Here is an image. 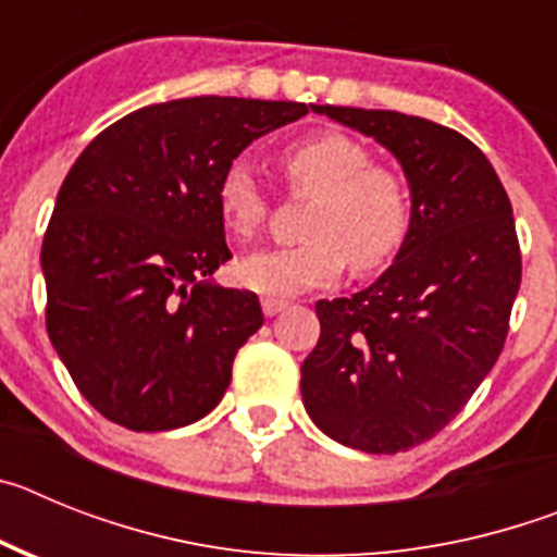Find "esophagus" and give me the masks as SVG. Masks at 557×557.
Returning <instances> with one entry per match:
<instances>
[{
  "label": "esophagus",
  "instance_id": "obj_1",
  "mask_svg": "<svg viewBox=\"0 0 557 557\" xmlns=\"http://www.w3.org/2000/svg\"><path fill=\"white\" fill-rule=\"evenodd\" d=\"M287 307H289V304L282 301V298H262V312L268 314V318H273V314L284 312V309H287Z\"/></svg>",
  "mask_w": 557,
  "mask_h": 557
}]
</instances>
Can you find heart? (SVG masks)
<instances>
[{"instance_id":"heart-1","label":"heart","mask_w":557,"mask_h":557,"mask_svg":"<svg viewBox=\"0 0 557 557\" xmlns=\"http://www.w3.org/2000/svg\"><path fill=\"white\" fill-rule=\"evenodd\" d=\"M295 189L314 191L304 220L307 239L245 256L239 284L259 295H298L329 287L351 262L359 273L385 268L401 250L412 225L407 184L371 150L343 133H318L282 152ZM218 206L225 228L250 239L268 214L262 181L248 159H234L220 175Z\"/></svg>"}]
</instances>
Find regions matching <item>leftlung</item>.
Instances as JSON below:
<instances>
[{"label":"left lung","instance_id":"left-lung-1","mask_svg":"<svg viewBox=\"0 0 557 557\" xmlns=\"http://www.w3.org/2000/svg\"><path fill=\"white\" fill-rule=\"evenodd\" d=\"M398 159L412 225L396 262L351 298L318 301L301 366L318 430L368 455L424 444L466 407L508 337L521 253L508 191L462 133L398 111L314 106Z\"/></svg>","mask_w":557,"mask_h":557}]
</instances>
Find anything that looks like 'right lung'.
Masks as SVG:
<instances>
[{
    "label": "right lung",
    "mask_w": 557,
    "mask_h": 557,
    "mask_svg": "<svg viewBox=\"0 0 557 557\" xmlns=\"http://www.w3.org/2000/svg\"><path fill=\"white\" fill-rule=\"evenodd\" d=\"M309 108L159 102L113 122L72 164L41 248L47 332L108 421L164 432L220 405L236 351L264 323L253 293L209 278L231 259L220 175Z\"/></svg>",
    "instance_id": "add662e5"
}]
</instances>
